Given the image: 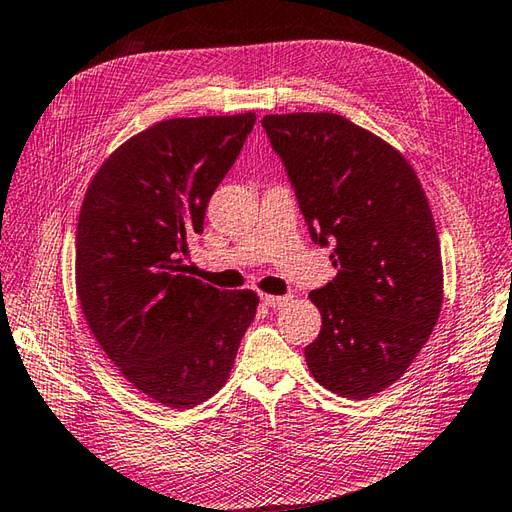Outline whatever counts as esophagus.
I'll use <instances>...</instances> for the list:
<instances>
[{"label": "esophagus", "instance_id": "1", "mask_svg": "<svg viewBox=\"0 0 512 512\" xmlns=\"http://www.w3.org/2000/svg\"><path fill=\"white\" fill-rule=\"evenodd\" d=\"M290 302V297H282V295H262V304L268 308H282Z\"/></svg>", "mask_w": 512, "mask_h": 512}]
</instances>
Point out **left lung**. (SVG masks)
<instances>
[{"label":"left lung","instance_id":"obj_1","mask_svg":"<svg viewBox=\"0 0 512 512\" xmlns=\"http://www.w3.org/2000/svg\"><path fill=\"white\" fill-rule=\"evenodd\" d=\"M315 244L337 275L310 293L322 333L306 364L324 388L366 399L395 384L428 342L444 302L433 213L408 159L337 113L262 119Z\"/></svg>","mask_w":512,"mask_h":512}]
</instances>
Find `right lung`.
<instances>
[{"instance_id": "1", "label": "right lung", "mask_w": 512, "mask_h": 512, "mask_svg": "<svg viewBox=\"0 0 512 512\" xmlns=\"http://www.w3.org/2000/svg\"><path fill=\"white\" fill-rule=\"evenodd\" d=\"M255 119L148 126L106 157L79 210L75 288L90 333L139 393L168 408H193L226 384L255 319L257 293L219 290L182 264Z\"/></svg>"}]
</instances>
